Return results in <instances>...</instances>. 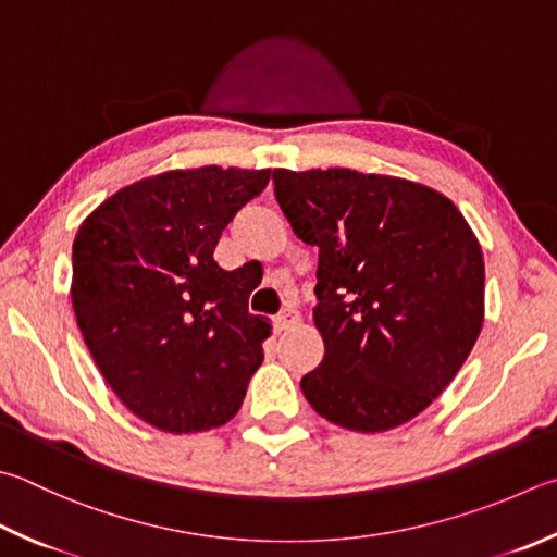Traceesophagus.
Here are the masks:
<instances>
[{"label":"esophagus","instance_id":"1","mask_svg":"<svg viewBox=\"0 0 557 557\" xmlns=\"http://www.w3.org/2000/svg\"><path fill=\"white\" fill-rule=\"evenodd\" d=\"M301 321V313L297 311V307H285L282 309L277 317H275V329L277 331H285V329H292L297 326V323Z\"/></svg>","mask_w":557,"mask_h":557}]
</instances>
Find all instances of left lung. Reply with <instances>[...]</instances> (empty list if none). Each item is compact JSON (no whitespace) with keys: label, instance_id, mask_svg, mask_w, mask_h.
<instances>
[{"label":"left lung","instance_id":"8db88e82","mask_svg":"<svg viewBox=\"0 0 557 557\" xmlns=\"http://www.w3.org/2000/svg\"><path fill=\"white\" fill-rule=\"evenodd\" d=\"M295 234L319 248L313 323L323 360L301 377L311 409L380 433L429 407L458 375L484 321V258L441 191L348 168L275 170Z\"/></svg>","mask_w":557,"mask_h":557}]
</instances>
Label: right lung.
<instances>
[{"label": "right lung", "instance_id": "add662e5", "mask_svg": "<svg viewBox=\"0 0 557 557\" xmlns=\"http://www.w3.org/2000/svg\"><path fill=\"white\" fill-rule=\"evenodd\" d=\"M268 182L270 170H168L119 189L77 231V326L109 387L150 426L209 431L244 404L270 323L248 311L250 277L219 268L214 248Z\"/></svg>", "mask_w": 557, "mask_h": 557}]
</instances>
